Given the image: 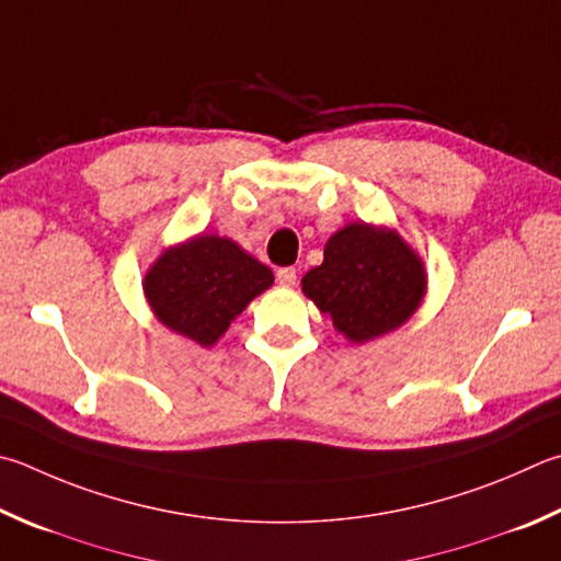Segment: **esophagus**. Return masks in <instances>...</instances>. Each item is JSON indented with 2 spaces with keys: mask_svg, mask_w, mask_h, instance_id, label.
<instances>
[{
  "mask_svg": "<svg viewBox=\"0 0 561 561\" xmlns=\"http://www.w3.org/2000/svg\"><path fill=\"white\" fill-rule=\"evenodd\" d=\"M277 282L282 284V287H294V284H297V270L294 267L277 270Z\"/></svg>",
  "mask_w": 561,
  "mask_h": 561,
  "instance_id": "34e87169",
  "label": "esophagus"
}]
</instances>
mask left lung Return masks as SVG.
<instances>
[{
    "label": "left lung",
    "mask_w": 561,
    "mask_h": 561,
    "mask_svg": "<svg viewBox=\"0 0 561 561\" xmlns=\"http://www.w3.org/2000/svg\"><path fill=\"white\" fill-rule=\"evenodd\" d=\"M301 291L353 343L390 333L420 309L426 272L390 228L351 222L325 242L323 262L301 279Z\"/></svg>",
    "instance_id": "8db88e82"
}]
</instances>
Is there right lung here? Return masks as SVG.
I'll return each instance as SVG.
<instances>
[{
	"instance_id": "right-lung-1",
	"label": "right lung",
	"mask_w": 561,
	"mask_h": 561,
	"mask_svg": "<svg viewBox=\"0 0 561 561\" xmlns=\"http://www.w3.org/2000/svg\"><path fill=\"white\" fill-rule=\"evenodd\" d=\"M272 282V270L238 242L196 236L161 252L141 284L167 329L208 348Z\"/></svg>"
}]
</instances>
